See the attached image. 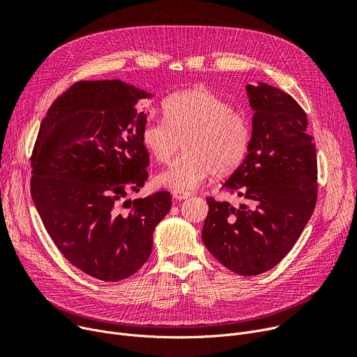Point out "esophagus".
Instances as JSON below:
<instances>
[{
	"instance_id": "esophagus-1",
	"label": "esophagus",
	"mask_w": 357,
	"mask_h": 357,
	"mask_svg": "<svg viewBox=\"0 0 357 357\" xmlns=\"http://www.w3.org/2000/svg\"><path fill=\"white\" fill-rule=\"evenodd\" d=\"M172 197H174L175 201H183V199L189 198V194H185V192H181V191H174Z\"/></svg>"
}]
</instances>
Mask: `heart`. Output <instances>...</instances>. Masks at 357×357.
Here are the masks:
<instances>
[{"mask_svg": "<svg viewBox=\"0 0 357 357\" xmlns=\"http://www.w3.org/2000/svg\"><path fill=\"white\" fill-rule=\"evenodd\" d=\"M166 121L148 119L142 145L159 163H168L183 145V153L156 176V183L191 192L211 172L224 175L238 166L250 146L245 114L204 87L179 91L163 103Z\"/></svg>", "mask_w": 357, "mask_h": 357, "instance_id": "1", "label": "heart"}]
</instances>
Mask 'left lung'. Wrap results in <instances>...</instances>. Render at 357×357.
<instances>
[{
  "label": "left lung",
  "instance_id": "left-lung-1",
  "mask_svg": "<svg viewBox=\"0 0 357 357\" xmlns=\"http://www.w3.org/2000/svg\"><path fill=\"white\" fill-rule=\"evenodd\" d=\"M254 110L248 153L224 186L248 201L206 198L202 228L208 251L228 270L258 275L289 254L317 201V158L300 105L267 83L248 84Z\"/></svg>",
  "mask_w": 357,
  "mask_h": 357
}]
</instances>
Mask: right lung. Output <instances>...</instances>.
Listing matches in <instances>:
<instances>
[{
  "label": "right lung",
  "mask_w": 357,
  "mask_h": 357,
  "mask_svg": "<svg viewBox=\"0 0 357 357\" xmlns=\"http://www.w3.org/2000/svg\"><path fill=\"white\" fill-rule=\"evenodd\" d=\"M152 96L122 80L77 82L47 112L34 145L40 218L70 263L102 281L128 278L146 263L153 231L172 206L168 191L123 202L148 179L146 114L136 105Z\"/></svg>",
  "instance_id": "obj_1"
}]
</instances>
